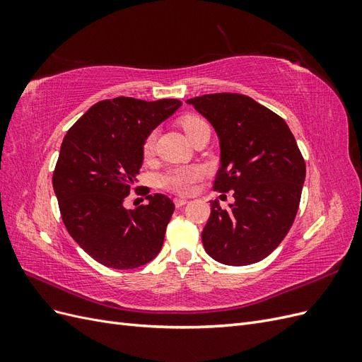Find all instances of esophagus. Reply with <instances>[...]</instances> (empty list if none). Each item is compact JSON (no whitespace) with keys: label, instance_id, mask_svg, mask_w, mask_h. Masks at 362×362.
<instances>
[{"label":"esophagus","instance_id":"34e87169","mask_svg":"<svg viewBox=\"0 0 362 362\" xmlns=\"http://www.w3.org/2000/svg\"><path fill=\"white\" fill-rule=\"evenodd\" d=\"M173 204L177 205V206H182V205L187 204V199H185V198H175V199H173Z\"/></svg>","mask_w":362,"mask_h":362}]
</instances>
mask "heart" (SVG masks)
I'll return each instance as SVG.
<instances>
[{
  "instance_id": "b5f03b06",
  "label": "heart",
  "mask_w": 362,
  "mask_h": 362,
  "mask_svg": "<svg viewBox=\"0 0 362 362\" xmlns=\"http://www.w3.org/2000/svg\"><path fill=\"white\" fill-rule=\"evenodd\" d=\"M180 124L184 129V133L192 139L194 134H198L199 131L210 128L208 122L198 115H185L181 117ZM156 151V131H151V133L145 137L144 145H141V154L145 158H151L154 156ZM204 168L199 164H189V166H173L169 168L166 172L160 175L158 185L161 189L177 193V194H189L192 193L198 182L204 177Z\"/></svg>"
}]
</instances>
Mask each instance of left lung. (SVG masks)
<instances>
[{"mask_svg": "<svg viewBox=\"0 0 362 362\" xmlns=\"http://www.w3.org/2000/svg\"><path fill=\"white\" fill-rule=\"evenodd\" d=\"M221 139V168L213 189L233 190L234 204L211 202L202 231L206 254L228 266L270 255L298 214L305 160L281 116L240 93H210L187 101Z\"/></svg>", "mask_w": 362, "mask_h": 362, "instance_id": "left-lung-1", "label": "left lung"}]
</instances>
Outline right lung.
<instances>
[{"mask_svg": "<svg viewBox=\"0 0 362 362\" xmlns=\"http://www.w3.org/2000/svg\"><path fill=\"white\" fill-rule=\"evenodd\" d=\"M180 105L178 100H104L76 120L62 141L52 187L63 223L105 267L136 269L161 250L173 202L149 190V204L134 210H125L124 199L144 163L145 137Z\"/></svg>", "mask_w": 362, "mask_h": 362, "instance_id": "obj_1", "label": "right lung"}]
</instances>
